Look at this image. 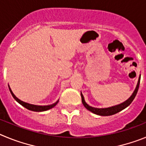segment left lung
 <instances>
[{
    "label": "left lung",
    "instance_id": "8db88e82",
    "mask_svg": "<svg viewBox=\"0 0 146 146\" xmlns=\"http://www.w3.org/2000/svg\"><path fill=\"white\" fill-rule=\"evenodd\" d=\"M140 77H139L138 82H137L136 88H135V90L134 91L133 94H131V96H130V97L126 100V101L123 102V103H121V104L115 105V106L110 107V108H93V107L90 106V105H88V104L86 102V101H85V99H84V96H83V95H82V92H80L82 104L84 105V107L86 108V109L88 110L89 111H91V113H94V114L99 115H102V116H108V115H112L115 114V113L121 111L122 110L127 108V107H128L129 105L132 102V101L134 100L135 97L136 96L137 93V91H138L139 86H140Z\"/></svg>",
    "mask_w": 146,
    "mask_h": 146
}]
</instances>
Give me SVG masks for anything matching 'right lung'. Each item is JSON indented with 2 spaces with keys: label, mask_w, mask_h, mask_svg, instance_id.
Wrapping results in <instances>:
<instances>
[{
  "label": "right lung",
  "mask_w": 146,
  "mask_h": 146,
  "mask_svg": "<svg viewBox=\"0 0 146 146\" xmlns=\"http://www.w3.org/2000/svg\"><path fill=\"white\" fill-rule=\"evenodd\" d=\"M9 91L11 92V95L14 97V99L19 104H20L22 106H23L24 108H25L26 109L29 110H31V111H35V112H43V111H46V110H48L51 109V108H54V107L58 104L59 100H58L56 102H55L54 104H50V105H35V104H29V103L25 102L22 101L20 99H18L16 96H15L14 93L12 92L11 91V89L10 88L9 85Z\"/></svg>",
  "instance_id": "obj_1"
}]
</instances>
